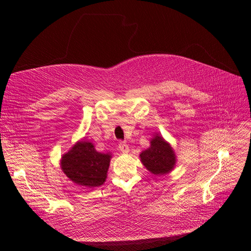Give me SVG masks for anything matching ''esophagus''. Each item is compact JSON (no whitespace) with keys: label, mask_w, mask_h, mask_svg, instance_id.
Masks as SVG:
<instances>
[{"label":"esophagus","mask_w":251,"mask_h":251,"mask_svg":"<svg viewBox=\"0 0 251 251\" xmlns=\"http://www.w3.org/2000/svg\"><path fill=\"white\" fill-rule=\"evenodd\" d=\"M118 148H119V150H120V151L121 153H124V154H127L128 153V151H130V149H128V146L127 144L126 143V142H119V144H118Z\"/></svg>","instance_id":"esophagus-1"}]
</instances>
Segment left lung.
I'll use <instances>...</instances> for the list:
<instances>
[{"instance_id":"obj_1","label":"left lung","mask_w":251,"mask_h":251,"mask_svg":"<svg viewBox=\"0 0 251 251\" xmlns=\"http://www.w3.org/2000/svg\"><path fill=\"white\" fill-rule=\"evenodd\" d=\"M140 160L147 170L154 175L170 173L176 164V155L170 143L156 134L151 139V146L140 154Z\"/></svg>"}]
</instances>
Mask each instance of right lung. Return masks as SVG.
<instances>
[{"instance_id":"obj_1","label":"right lung","mask_w":251,"mask_h":251,"mask_svg":"<svg viewBox=\"0 0 251 251\" xmlns=\"http://www.w3.org/2000/svg\"><path fill=\"white\" fill-rule=\"evenodd\" d=\"M111 154L97 151L92 142L78 141L62 157L60 166L74 183L96 187L104 183L110 166Z\"/></svg>"}]
</instances>
